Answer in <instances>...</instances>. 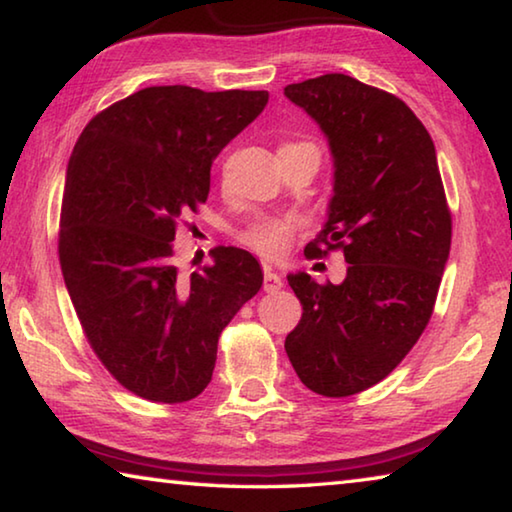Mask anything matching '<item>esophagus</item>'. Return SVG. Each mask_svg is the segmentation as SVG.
Here are the masks:
<instances>
[{
    "instance_id": "esophagus-1",
    "label": "esophagus",
    "mask_w": 512,
    "mask_h": 512,
    "mask_svg": "<svg viewBox=\"0 0 512 512\" xmlns=\"http://www.w3.org/2000/svg\"><path fill=\"white\" fill-rule=\"evenodd\" d=\"M282 289V277L273 273L271 268H264V291L266 293H277Z\"/></svg>"
}]
</instances>
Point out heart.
<instances>
[{"instance_id":"1","label":"heart","mask_w":512,"mask_h":512,"mask_svg":"<svg viewBox=\"0 0 512 512\" xmlns=\"http://www.w3.org/2000/svg\"><path fill=\"white\" fill-rule=\"evenodd\" d=\"M302 149H316L311 142H284L280 146V153L289 151H302ZM318 151V149H316ZM300 228V221L296 216H264L257 219L239 232V241L253 253L262 255L266 259H277L289 250L293 235Z\"/></svg>"}]
</instances>
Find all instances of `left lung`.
Instances as JSON below:
<instances>
[{
  "label": "left lung",
  "instance_id": "left-lung-1",
  "mask_svg": "<svg viewBox=\"0 0 512 512\" xmlns=\"http://www.w3.org/2000/svg\"><path fill=\"white\" fill-rule=\"evenodd\" d=\"M334 155L327 223L305 255L341 250L348 277L318 284L289 275L302 316L284 341L309 391L350 397L379 384L418 343L452 246L431 135L395 94L345 74L291 83Z\"/></svg>",
  "mask_w": 512,
  "mask_h": 512
}]
</instances>
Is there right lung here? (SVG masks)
Instances as JSON below:
<instances>
[{
    "label": "right lung",
    "instance_id": "1",
    "mask_svg": "<svg viewBox=\"0 0 512 512\" xmlns=\"http://www.w3.org/2000/svg\"><path fill=\"white\" fill-rule=\"evenodd\" d=\"M266 103V90L153 85L94 115L69 158L58 232L65 287L94 354L144 400L201 395L221 332L262 287L257 259L232 246L185 275L173 239L207 201L216 155Z\"/></svg>",
    "mask_w": 512,
    "mask_h": 512
}]
</instances>
